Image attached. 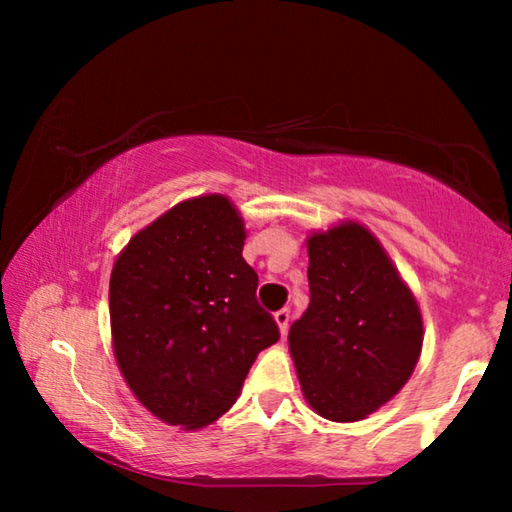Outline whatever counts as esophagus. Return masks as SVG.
Instances as JSON below:
<instances>
[{
  "mask_svg": "<svg viewBox=\"0 0 512 512\" xmlns=\"http://www.w3.org/2000/svg\"><path fill=\"white\" fill-rule=\"evenodd\" d=\"M273 318H275L277 327H280V334H282V336L287 334V329H289V309H280V311H275Z\"/></svg>",
  "mask_w": 512,
  "mask_h": 512,
  "instance_id": "34e87169",
  "label": "esophagus"
}]
</instances>
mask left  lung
I'll return each instance as SVG.
<instances>
[{"instance_id":"obj_1","label":"left lung","mask_w":512,"mask_h":512,"mask_svg":"<svg viewBox=\"0 0 512 512\" xmlns=\"http://www.w3.org/2000/svg\"><path fill=\"white\" fill-rule=\"evenodd\" d=\"M309 307L289 352L311 409L357 422L391 402L422 352V314L393 259L357 221L311 232Z\"/></svg>"}]
</instances>
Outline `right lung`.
Wrapping results in <instances>:
<instances>
[{"label": "right lung", "mask_w": 512, "mask_h": 512, "mask_svg": "<svg viewBox=\"0 0 512 512\" xmlns=\"http://www.w3.org/2000/svg\"><path fill=\"white\" fill-rule=\"evenodd\" d=\"M244 219L228 196L173 205L128 241L110 273L112 350L155 418L201 429L237 402L257 354L280 339L241 257Z\"/></svg>", "instance_id": "obj_1"}]
</instances>
